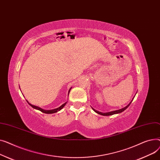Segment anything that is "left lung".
<instances>
[{"mask_svg":"<svg viewBox=\"0 0 160 160\" xmlns=\"http://www.w3.org/2000/svg\"><path fill=\"white\" fill-rule=\"evenodd\" d=\"M134 97L133 98L132 100L134 99ZM132 100L130 101V102L129 103V104H128V105H127L125 107H124V108H123L119 109V110H114V111H111V112H105V113H102V112H99V111H98V110H95L94 108H93L92 107V109L93 110V111H95V112H96V113H97V114H100V115H102V116H111V115H113V114H119V113H121V112H123L125 110H126V109L129 107V105H130V103L132 102Z\"/></svg>","mask_w":160,"mask_h":160,"instance_id":"8db88e82","label":"left lung"}]
</instances>
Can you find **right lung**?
<instances>
[{"mask_svg": "<svg viewBox=\"0 0 160 160\" xmlns=\"http://www.w3.org/2000/svg\"><path fill=\"white\" fill-rule=\"evenodd\" d=\"M71 88H70L69 91H68V94H69V93H70V91ZM27 102H28V104H29L32 108H33L35 109H37V110H40L41 112H43V113H45V114H53V113H55V112H58V111L61 110L65 106V105L67 104V102H65L63 105H62L61 107H59L58 108H55V109H52V110H44V109H42V108H40L39 107H37V106H35V105H33L30 104V103L28 102V101H27Z\"/></svg>", "mask_w": 160, "mask_h": 160, "instance_id": "add662e5", "label": "right lung"}]
</instances>
